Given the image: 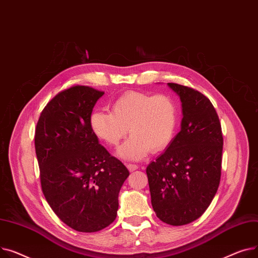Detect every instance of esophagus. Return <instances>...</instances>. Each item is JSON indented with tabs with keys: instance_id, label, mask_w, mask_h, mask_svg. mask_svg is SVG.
<instances>
[{
	"instance_id": "esophagus-1",
	"label": "esophagus",
	"mask_w": 258,
	"mask_h": 258,
	"mask_svg": "<svg viewBox=\"0 0 258 258\" xmlns=\"http://www.w3.org/2000/svg\"><path fill=\"white\" fill-rule=\"evenodd\" d=\"M126 166L128 168V170L131 171V172L139 169V165L138 164H133V163H126Z\"/></svg>"
}]
</instances>
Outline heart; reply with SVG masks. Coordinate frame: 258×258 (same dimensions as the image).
I'll list each match as a JSON object with an SVG mask.
<instances>
[{"mask_svg": "<svg viewBox=\"0 0 258 258\" xmlns=\"http://www.w3.org/2000/svg\"><path fill=\"white\" fill-rule=\"evenodd\" d=\"M179 122L176 101L168 95L127 92L111 103V112L97 110L90 127L98 139L116 147L128 133L131 138L119 148L118 155L139 160L149 151L159 152L173 141Z\"/></svg>", "mask_w": 258, "mask_h": 258, "instance_id": "heart-1", "label": "heart"}]
</instances>
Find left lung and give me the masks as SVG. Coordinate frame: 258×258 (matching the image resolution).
Segmentation results:
<instances>
[{"mask_svg":"<svg viewBox=\"0 0 258 258\" xmlns=\"http://www.w3.org/2000/svg\"><path fill=\"white\" fill-rule=\"evenodd\" d=\"M168 84L182 103L181 130L146 173L157 218L181 226L200 218L218 190L223 135L207 97L188 86Z\"/></svg>","mask_w":258,"mask_h":258,"instance_id":"left-lung-1","label":"left lung"}]
</instances>
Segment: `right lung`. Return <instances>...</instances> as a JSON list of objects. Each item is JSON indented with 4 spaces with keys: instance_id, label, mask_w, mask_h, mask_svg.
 Instances as JSON below:
<instances>
[{
    "instance_id": "1",
    "label": "right lung",
    "mask_w": 258,
    "mask_h": 258,
    "mask_svg": "<svg viewBox=\"0 0 258 258\" xmlns=\"http://www.w3.org/2000/svg\"><path fill=\"white\" fill-rule=\"evenodd\" d=\"M104 92L74 85L40 113L35 152L44 198L56 216L79 232H97L116 218L118 192L129 171L111 156L90 127Z\"/></svg>"
}]
</instances>
